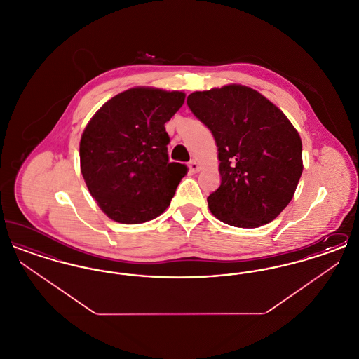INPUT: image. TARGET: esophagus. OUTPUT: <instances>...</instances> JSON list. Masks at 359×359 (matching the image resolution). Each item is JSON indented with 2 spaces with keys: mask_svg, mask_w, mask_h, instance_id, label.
I'll list each match as a JSON object with an SVG mask.
<instances>
[{
  "mask_svg": "<svg viewBox=\"0 0 359 359\" xmlns=\"http://www.w3.org/2000/svg\"><path fill=\"white\" fill-rule=\"evenodd\" d=\"M188 168H189V171L192 172V173H196V172L201 171V164L198 161L192 160V161H189Z\"/></svg>",
  "mask_w": 359,
  "mask_h": 359,
  "instance_id": "1",
  "label": "esophagus"
}]
</instances>
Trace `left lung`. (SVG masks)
Instances as JSON below:
<instances>
[{"instance_id":"8db88e82","label":"left lung","mask_w":359,"mask_h":359,"mask_svg":"<svg viewBox=\"0 0 359 359\" xmlns=\"http://www.w3.org/2000/svg\"><path fill=\"white\" fill-rule=\"evenodd\" d=\"M187 104L218 147L222 180L207 198L212 215L243 229L272 222L292 201L303 173V145L294 126L248 86L195 91Z\"/></svg>"}]
</instances>
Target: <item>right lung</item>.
<instances>
[{
  "label": "right lung",
  "mask_w": 359,
  "mask_h": 359,
  "mask_svg": "<svg viewBox=\"0 0 359 359\" xmlns=\"http://www.w3.org/2000/svg\"><path fill=\"white\" fill-rule=\"evenodd\" d=\"M184 100L183 91L133 87L109 100L86 125L81 172L110 219L148 222L171 203L187 167L170 163L165 122Z\"/></svg>",
  "instance_id": "right-lung-1"
}]
</instances>
